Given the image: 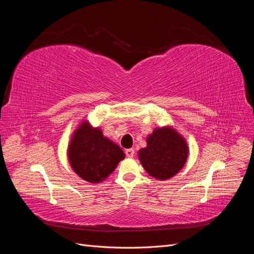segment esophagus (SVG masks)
<instances>
[{
	"label": "esophagus",
	"instance_id": "34e87169",
	"mask_svg": "<svg viewBox=\"0 0 254 254\" xmlns=\"http://www.w3.org/2000/svg\"><path fill=\"white\" fill-rule=\"evenodd\" d=\"M125 153H126V156H127V157H129V158H132V157L134 156V150H133L132 148H128V149H126V150H125Z\"/></svg>",
	"mask_w": 254,
	"mask_h": 254
}]
</instances>
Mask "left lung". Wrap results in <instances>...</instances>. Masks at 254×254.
Masks as SVG:
<instances>
[{"label": "left lung", "instance_id": "1", "mask_svg": "<svg viewBox=\"0 0 254 254\" xmlns=\"http://www.w3.org/2000/svg\"><path fill=\"white\" fill-rule=\"evenodd\" d=\"M147 146L137 152L144 170L158 180H168L178 174L189 157L184 137L171 126L153 130L146 139Z\"/></svg>", "mask_w": 254, "mask_h": 254}]
</instances>
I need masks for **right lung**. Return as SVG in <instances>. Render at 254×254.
Segmentation results:
<instances>
[{"instance_id": "add662e5", "label": "right lung", "mask_w": 254, "mask_h": 254, "mask_svg": "<svg viewBox=\"0 0 254 254\" xmlns=\"http://www.w3.org/2000/svg\"><path fill=\"white\" fill-rule=\"evenodd\" d=\"M125 153L118 144L104 136L101 128L82 121L67 146V159L81 179L99 183L108 178Z\"/></svg>"}]
</instances>
